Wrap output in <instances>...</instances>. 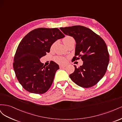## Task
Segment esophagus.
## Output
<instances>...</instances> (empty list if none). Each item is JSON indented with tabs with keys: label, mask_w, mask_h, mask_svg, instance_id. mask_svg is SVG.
Here are the masks:
<instances>
[{
	"label": "esophagus",
	"mask_w": 122,
	"mask_h": 122,
	"mask_svg": "<svg viewBox=\"0 0 122 122\" xmlns=\"http://www.w3.org/2000/svg\"><path fill=\"white\" fill-rule=\"evenodd\" d=\"M66 67V65H60V68H64Z\"/></svg>",
	"instance_id": "34e87169"
}]
</instances>
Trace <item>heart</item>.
Instances as JSON below:
<instances>
[{"label":"heart","instance_id":"obj_1","mask_svg":"<svg viewBox=\"0 0 122 122\" xmlns=\"http://www.w3.org/2000/svg\"><path fill=\"white\" fill-rule=\"evenodd\" d=\"M73 39H74L72 37V36H67L63 39V40H62V41H63V43H64V44L65 45V44H66L67 43H68L69 41H70L72 40H73ZM53 46H54V44H53V45H52V47H53ZM55 61H56L57 62V63L62 64L65 63L66 60L64 57L58 56V57H56V58H55Z\"/></svg>","mask_w":122,"mask_h":122}]
</instances>
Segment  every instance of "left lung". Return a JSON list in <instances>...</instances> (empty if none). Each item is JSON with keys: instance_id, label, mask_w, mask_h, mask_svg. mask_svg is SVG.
Instances as JSON below:
<instances>
[{"instance_id": "1", "label": "left lung", "mask_w": 122, "mask_h": 122, "mask_svg": "<svg viewBox=\"0 0 122 122\" xmlns=\"http://www.w3.org/2000/svg\"><path fill=\"white\" fill-rule=\"evenodd\" d=\"M60 29L75 40L74 60L80 58L83 61V65L78 68L74 65L75 71L70 75V78L81 87L93 86L105 75L109 61L104 41L91 29L82 26L61 27Z\"/></svg>"}]
</instances>
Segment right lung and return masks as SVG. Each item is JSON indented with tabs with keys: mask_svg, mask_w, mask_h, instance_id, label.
<instances>
[{
	"mask_svg": "<svg viewBox=\"0 0 122 122\" xmlns=\"http://www.w3.org/2000/svg\"><path fill=\"white\" fill-rule=\"evenodd\" d=\"M64 37L57 28H38L21 40L15 55L13 67L18 80L25 90L42 94L49 89L60 68L53 61L48 66H44L40 59L50 52L56 40Z\"/></svg>",
	"mask_w": 122,
	"mask_h": 122,
	"instance_id": "right-lung-1",
	"label": "right lung"
}]
</instances>
